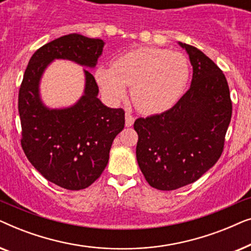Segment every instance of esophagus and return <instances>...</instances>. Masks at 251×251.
<instances>
[{
  "label": "esophagus",
  "mask_w": 251,
  "mask_h": 251,
  "mask_svg": "<svg viewBox=\"0 0 251 251\" xmlns=\"http://www.w3.org/2000/svg\"><path fill=\"white\" fill-rule=\"evenodd\" d=\"M135 122V118L130 113H126V126H131Z\"/></svg>",
  "instance_id": "34e87169"
}]
</instances>
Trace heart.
Wrapping results in <instances>:
<instances>
[{
	"instance_id": "b5f03b06",
	"label": "heart",
	"mask_w": 251,
	"mask_h": 251,
	"mask_svg": "<svg viewBox=\"0 0 251 251\" xmlns=\"http://www.w3.org/2000/svg\"><path fill=\"white\" fill-rule=\"evenodd\" d=\"M190 73V64L183 53L143 47L116 58L112 68L97 67L95 78L113 104L123 100L126 87H131L133 104L140 112L151 114L167 111L179 100Z\"/></svg>"
}]
</instances>
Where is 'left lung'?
Masks as SVG:
<instances>
[{
    "label": "left lung",
    "instance_id": "obj_1",
    "mask_svg": "<svg viewBox=\"0 0 251 251\" xmlns=\"http://www.w3.org/2000/svg\"><path fill=\"white\" fill-rule=\"evenodd\" d=\"M190 57L191 87L177 104L161 114L139 118L137 162L147 183L173 191L194 183L222 155L232 116L225 75L210 58L178 42Z\"/></svg>",
    "mask_w": 251,
    "mask_h": 251
}]
</instances>
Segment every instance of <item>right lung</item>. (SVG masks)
<instances>
[{"label":"right lung","instance_id":"obj_1","mask_svg":"<svg viewBox=\"0 0 251 251\" xmlns=\"http://www.w3.org/2000/svg\"><path fill=\"white\" fill-rule=\"evenodd\" d=\"M104 46L100 39L76 33L44 44L29 59L19 89L24 152L46 179L66 190H83L100 177L108 163L113 140L125 128V111L102 104L98 85L88 70H83V95L70 107L44 105L40 82L54 59L94 68Z\"/></svg>","mask_w":251,"mask_h":251}]
</instances>
